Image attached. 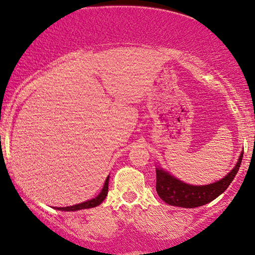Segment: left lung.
I'll return each mask as SVG.
<instances>
[{"label":"left lung","mask_w":255,"mask_h":255,"mask_svg":"<svg viewBox=\"0 0 255 255\" xmlns=\"http://www.w3.org/2000/svg\"><path fill=\"white\" fill-rule=\"evenodd\" d=\"M243 153L237 164L219 182L208 185H190L177 179L163 169L156 168V192L165 204L183 208H195L213 201L228 189L241 168Z\"/></svg>","instance_id":"1"}]
</instances>
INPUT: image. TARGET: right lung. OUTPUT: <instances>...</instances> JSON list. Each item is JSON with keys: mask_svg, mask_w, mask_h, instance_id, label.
I'll return each mask as SVG.
<instances>
[{"mask_svg": "<svg viewBox=\"0 0 255 255\" xmlns=\"http://www.w3.org/2000/svg\"><path fill=\"white\" fill-rule=\"evenodd\" d=\"M108 184H109V176L107 177L105 185H103V189L101 190L100 193H99L98 197H95L91 200H87L82 204L73 205V206H68V207H57L58 210H64V212H75V210H80V209H87V208H93L97 207L101 204V202L105 200L107 194H108Z\"/></svg>", "mask_w": 255, "mask_h": 255, "instance_id": "1", "label": "right lung"}]
</instances>
